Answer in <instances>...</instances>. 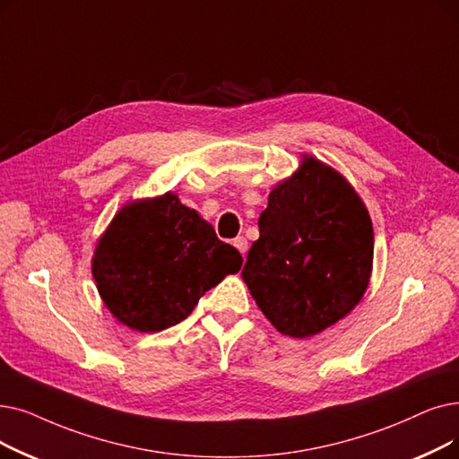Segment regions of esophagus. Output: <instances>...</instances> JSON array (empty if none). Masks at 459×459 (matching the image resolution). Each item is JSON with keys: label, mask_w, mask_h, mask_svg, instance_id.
<instances>
[{"label": "esophagus", "mask_w": 459, "mask_h": 459, "mask_svg": "<svg viewBox=\"0 0 459 459\" xmlns=\"http://www.w3.org/2000/svg\"><path fill=\"white\" fill-rule=\"evenodd\" d=\"M232 246L242 253V256L247 253V240L244 236H238V238H234V242H232Z\"/></svg>", "instance_id": "esophagus-1"}]
</instances>
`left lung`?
I'll return each mask as SVG.
<instances>
[{"mask_svg":"<svg viewBox=\"0 0 459 459\" xmlns=\"http://www.w3.org/2000/svg\"><path fill=\"white\" fill-rule=\"evenodd\" d=\"M258 232L242 277L279 332L315 335L360 302L371 273L373 227L343 176L304 157L300 170L270 193Z\"/></svg>","mask_w":459,"mask_h":459,"instance_id":"left-lung-1","label":"left lung"}]
</instances>
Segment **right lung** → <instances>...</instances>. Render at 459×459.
<instances>
[{
	"mask_svg": "<svg viewBox=\"0 0 459 459\" xmlns=\"http://www.w3.org/2000/svg\"><path fill=\"white\" fill-rule=\"evenodd\" d=\"M91 268L117 321L152 333L182 323L206 290L242 268V255L167 193L119 210Z\"/></svg>",
	"mask_w": 459,
	"mask_h": 459,
	"instance_id": "add662e5",
	"label": "right lung"
}]
</instances>
